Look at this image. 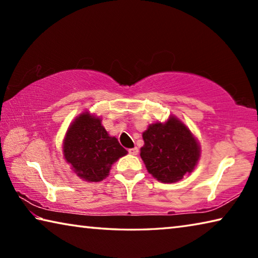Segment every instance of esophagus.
Masks as SVG:
<instances>
[{"label":"esophagus","instance_id":"34e87169","mask_svg":"<svg viewBox=\"0 0 258 258\" xmlns=\"http://www.w3.org/2000/svg\"><path fill=\"white\" fill-rule=\"evenodd\" d=\"M128 152L131 155H134V156H137L138 154H139V149L137 147H134V148H132V149H130L128 150Z\"/></svg>","mask_w":258,"mask_h":258}]
</instances>
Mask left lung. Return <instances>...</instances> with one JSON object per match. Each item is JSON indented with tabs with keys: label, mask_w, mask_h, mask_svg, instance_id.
Listing matches in <instances>:
<instances>
[{
	"label": "left lung",
	"mask_w": 258,
	"mask_h": 258,
	"mask_svg": "<svg viewBox=\"0 0 258 258\" xmlns=\"http://www.w3.org/2000/svg\"><path fill=\"white\" fill-rule=\"evenodd\" d=\"M140 156L147 171L163 183H175L196 168L202 155L198 139L189 127L171 115L164 123H152L142 134Z\"/></svg>",
	"instance_id": "1"
}]
</instances>
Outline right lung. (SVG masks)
I'll return each instance as SVG.
<instances>
[{
  "label": "right lung",
  "mask_w": 258,
  "mask_h": 258,
  "mask_svg": "<svg viewBox=\"0 0 258 258\" xmlns=\"http://www.w3.org/2000/svg\"><path fill=\"white\" fill-rule=\"evenodd\" d=\"M62 154L78 177L87 182H100L109 175L115 161L127 155V150L115 137L108 134L99 116L84 111L69 125L62 142Z\"/></svg>",
  "instance_id": "obj_1"
}]
</instances>
